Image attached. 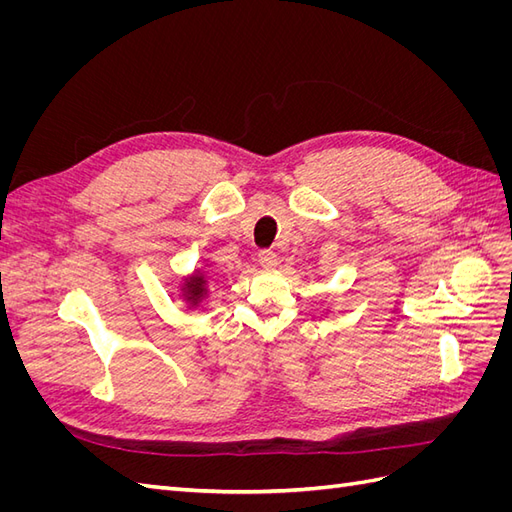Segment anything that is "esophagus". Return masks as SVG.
I'll return each instance as SVG.
<instances>
[{"instance_id":"obj_1","label":"esophagus","mask_w":512,"mask_h":512,"mask_svg":"<svg viewBox=\"0 0 512 512\" xmlns=\"http://www.w3.org/2000/svg\"><path fill=\"white\" fill-rule=\"evenodd\" d=\"M258 262H260V267L273 269L277 265V254L273 250H260L258 252Z\"/></svg>"}]
</instances>
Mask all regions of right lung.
<instances>
[{
	"label": "right lung",
	"mask_w": 512,
	"mask_h": 512,
	"mask_svg": "<svg viewBox=\"0 0 512 512\" xmlns=\"http://www.w3.org/2000/svg\"><path fill=\"white\" fill-rule=\"evenodd\" d=\"M185 299H188L190 305H198L205 297V275L203 273H194L188 282L183 286Z\"/></svg>",
	"instance_id": "1"
}]
</instances>
